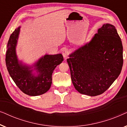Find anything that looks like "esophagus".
Returning <instances> with one entry per match:
<instances>
[{
    "instance_id": "34e87169",
    "label": "esophagus",
    "mask_w": 127,
    "mask_h": 127,
    "mask_svg": "<svg viewBox=\"0 0 127 127\" xmlns=\"http://www.w3.org/2000/svg\"><path fill=\"white\" fill-rule=\"evenodd\" d=\"M69 54V51L66 49L64 50L63 51H62V55H63V57L65 58H67Z\"/></svg>"
}]
</instances>
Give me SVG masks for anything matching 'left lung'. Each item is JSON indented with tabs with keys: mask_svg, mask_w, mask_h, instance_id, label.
I'll use <instances>...</instances> for the list:
<instances>
[{
	"mask_svg": "<svg viewBox=\"0 0 127 127\" xmlns=\"http://www.w3.org/2000/svg\"><path fill=\"white\" fill-rule=\"evenodd\" d=\"M123 50L115 27L103 24L90 42L74 51L67 59L75 89L91 96L106 91L121 73Z\"/></svg>",
	"mask_w": 127,
	"mask_h": 127,
	"instance_id": "obj_1",
	"label": "left lung"
}]
</instances>
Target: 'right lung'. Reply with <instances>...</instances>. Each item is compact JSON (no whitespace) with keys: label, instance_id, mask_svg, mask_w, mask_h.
<instances>
[{"label":"right lung","instance_id":"1","mask_svg":"<svg viewBox=\"0 0 127 127\" xmlns=\"http://www.w3.org/2000/svg\"><path fill=\"white\" fill-rule=\"evenodd\" d=\"M20 27L15 29L8 40L6 54V64L10 76L17 87L25 94L30 96L42 95L48 91L52 83V74L57 65L64 61L61 54H46L33 66L24 65L19 61L16 54ZM34 66L35 68L32 69ZM36 70L37 75L32 72Z\"/></svg>","mask_w":127,"mask_h":127}]
</instances>
